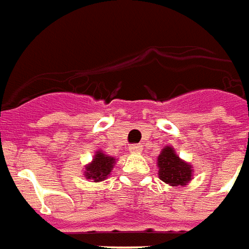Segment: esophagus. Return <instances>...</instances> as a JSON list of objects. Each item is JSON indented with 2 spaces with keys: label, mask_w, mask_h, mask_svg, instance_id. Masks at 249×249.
<instances>
[{
  "label": "esophagus",
  "mask_w": 249,
  "mask_h": 249,
  "mask_svg": "<svg viewBox=\"0 0 249 249\" xmlns=\"http://www.w3.org/2000/svg\"><path fill=\"white\" fill-rule=\"evenodd\" d=\"M142 151V146L141 144H131L130 146V152H132V154H138V152Z\"/></svg>",
  "instance_id": "34e87169"
}]
</instances>
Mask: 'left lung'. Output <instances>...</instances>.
<instances>
[{"instance_id": "obj_1", "label": "left lung", "mask_w": 249, "mask_h": 249, "mask_svg": "<svg viewBox=\"0 0 249 249\" xmlns=\"http://www.w3.org/2000/svg\"><path fill=\"white\" fill-rule=\"evenodd\" d=\"M159 178L170 186H184L191 179V166L179 159L172 147L163 148L158 158Z\"/></svg>"}]
</instances>
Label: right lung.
Listing matches in <instances>:
<instances>
[{
    "label": "right lung",
    "mask_w": 249,
    "mask_h": 249,
    "mask_svg": "<svg viewBox=\"0 0 249 249\" xmlns=\"http://www.w3.org/2000/svg\"><path fill=\"white\" fill-rule=\"evenodd\" d=\"M114 163H115L114 158L107 157L106 154H102V152H97L91 164L86 167L85 177L95 182H101L105 178L108 177Z\"/></svg>",
    "instance_id": "right-lung-1"
}]
</instances>
